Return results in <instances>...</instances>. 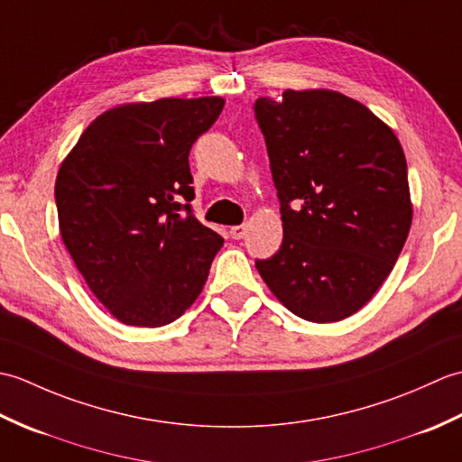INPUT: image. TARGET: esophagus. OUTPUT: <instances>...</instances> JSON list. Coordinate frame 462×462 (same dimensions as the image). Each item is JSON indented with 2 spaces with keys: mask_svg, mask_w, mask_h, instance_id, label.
<instances>
[{
  "mask_svg": "<svg viewBox=\"0 0 462 462\" xmlns=\"http://www.w3.org/2000/svg\"><path fill=\"white\" fill-rule=\"evenodd\" d=\"M246 232H248V226H246V224L232 226V228H230V236H232L234 240H242L244 236H246Z\"/></svg>",
  "mask_w": 462,
  "mask_h": 462,
  "instance_id": "esophagus-1",
  "label": "esophagus"
}]
</instances>
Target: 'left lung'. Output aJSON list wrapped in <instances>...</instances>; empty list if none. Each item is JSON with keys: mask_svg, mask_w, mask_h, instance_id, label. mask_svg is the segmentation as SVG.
<instances>
[{"mask_svg": "<svg viewBox=\"0 0 462 462\" xmlns=\"http://www.w3.org/2000/svg\"><path fill=\"white\" fill-rule=\"evenodd\" d=\"M256 119L276 184L283 242L256 268L298 318L341 321L375 296L413 222L397 134L331 89L262 97Z\"/></svg>", "mask_w": 462, "mask_h": 462, "instance_id": "obj_1", "label": "left lung"}]
</instances>
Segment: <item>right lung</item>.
Listing matches in <instances>:
<instances>
[{"instance_id": "1", "label": "right lung", "mask_w": 462, "mask_h": 462, "mask_svg": "<svg viewBox=\"0 0 462 462\" xmlns=\"http://www.w3.org/2000/svg\"><path fill=\"white\" fill-rule=\"evenodd\" d=\"M222 97L125 103L101 113L59 166V232L125 326L161 328L200 296L224 238L196 218L189 152Z\"/></svg>"}]
</instances>
